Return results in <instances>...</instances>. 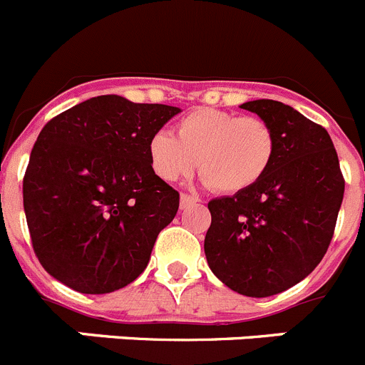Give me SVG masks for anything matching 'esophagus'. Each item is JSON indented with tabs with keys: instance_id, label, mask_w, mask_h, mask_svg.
Segmentation results:
<instances>
[{
	"instance_id": "obj_1",
	"label": "esophagus",
	"mask_w": 365,
	"mask_h": 365,
	"mask_svg": "<svg viewBox=\"0 0 365 365\" xmlns=\"http://www.w3.org/2000/svg\"><path fill=\"white\" fill-rule=\"evenodd\" d=\"M195 202H199L197 197L188 195V193H182V195H180V208H188V206L195 205Z\"/></svg>"
}]
</instances>
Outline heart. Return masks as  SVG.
I'll list each match as a JSON object with an SVG mask.
<instances>
[{
	"label": "heart",
	"mask_w": 365,
	"mask_h": 365,
	"mask_svg": "<svg viewBox=\"0 0 365 365\" xmlns=\"http://www.w3.org/2000/svg\"><path fill=\"white\" fill-rule=\"evenodd\" d=\"M275 132L264 119L219 108L192 110L175 126V137L157 132L148 143L150 166L173 182L199 173L219 193H240L255 186L275 159Z\"/></svg>",
	"instance_id": "obj_1"
}]
</instances>
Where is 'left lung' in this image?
Returning <instances> with one entry per match:
<instances>
[{"label": "left lung", "instance_id": "1", "mask_svg": "<svg viewBox=\"0 0 365 365\" xmlns=\"http://www.w3.org/2000/svg\"><path fill=\"white\" fill-rule=\"evenodd\" d=\"M275 132V159L250 190L208 202V266L230 289L272 297L319 266L344 199L339 155L324 126L273 99L240 105Z\"/></svg>", "mask_w": 365, "mask_h": 365}]
</instances>
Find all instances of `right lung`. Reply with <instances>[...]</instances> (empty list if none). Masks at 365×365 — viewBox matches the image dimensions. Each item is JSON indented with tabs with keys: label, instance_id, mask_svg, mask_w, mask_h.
<instances>
[{
	"label": "right lung",
	"instance_id": "add662e5",
	"mask_svg": "<svg viewBox=\"0 0 365 365\" xmlns=\"http://www.w3.org/2000/svg\"><path fill=\"white\" fill-rule=\"evenodd\" d=\"M180 110L98 96L50 119L23 177L36 257L79 293L128 286L148 266L179 192L150 166L148 143Z\"/></svg>",
	"mask_w": 365,
	"mask_h": 365
}]
</instances>
